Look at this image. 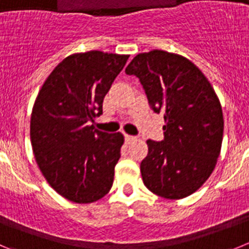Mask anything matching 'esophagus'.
I'll use <instances>...</instances> for the list:
<instances>
[{"instance_id":"1","label":"esophagus","mask_w":249,"mask_h":249,"mask_svg":"<svg viewBox=\"0 0 249 249\" xmlns=\"http://www.w3.org/2000/svg\"><path fill=\"white\" fill-rule=\"evenodd\" d=\"M124 140H126L127 143H131V142H133V141H136L137 138L133 137V136H129V135H124Z\"/></svg>"}]
</instances>
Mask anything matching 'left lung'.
<instances>
[{
    "label": "left lung",
    "instance_id": "1",
    "mask_svg": "<svg viewBox=\"0 0 249 249\" xmlns=\"http://www.w3.org/2000/svg\"><path fill=\"white\" fill-rule=\"evenodd\" d=\"M140 78L153 111L163 114L164 140H148L141 162L144 186L167 199L188 197L210 178L223 140V113L210 81L177 53H140L126 68Z\"/></svg>",
    "mask_w": 249,
    "mask_h": 249
}]
</instances>
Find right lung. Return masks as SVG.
<instances>
[{
    "instance_id": "add662e5",
    "label": "right lung",
    "mask_w": 249,
    "mask_h": 249,
    "mask_svg": "<svg viewBox=\"0 0 249 249\" xmlns=\"http://www.w3.org/2000/svg\"><path fill=\"white\" fill-rule=\"evenodd\" d=\"M128 54L89 51L66 57L42 85L31 114L30 136L39 171L59 196L74 203L105 197L124 137L94 129L103 98Z\"/></svg>"
}]
</instances>
